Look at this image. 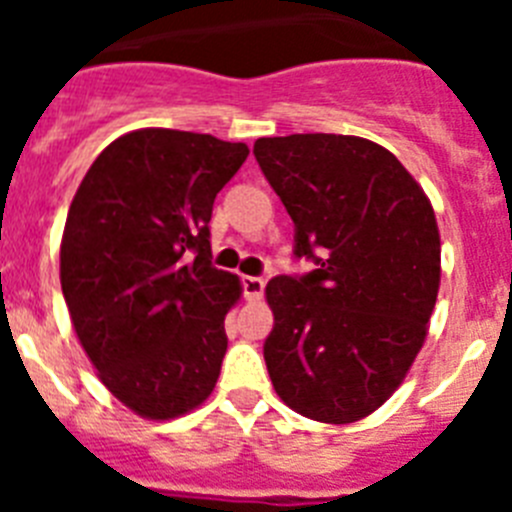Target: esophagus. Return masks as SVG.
<instances>
[{
	"instance_id": "obj_1",
	"label": "esophagus",
	"mask_w": 512,
	"mask_h": 512,
	"mask_svg": "<svg viewBox=\"0 0 512 512\" xmlns=\"http://www.w3.org/2000/svg\"><path fill=\"white\" fill-rule=\"evenodd\" d=\"M264 287L266 282L261 277H243V295H246L248 300H259V297L264 295Z\"/></svg>"
}]
</instances>
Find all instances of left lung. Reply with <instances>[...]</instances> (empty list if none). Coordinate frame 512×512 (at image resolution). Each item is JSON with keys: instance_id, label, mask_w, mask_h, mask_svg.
Segmentation results:
<instances>
[{"instance_id": "left-lung-1", "label": "left lung", "mask_w": 512, "mask_h": 512, "mask_svg": "<svg viewBox=\"0 0 512 512\" xmlns=\"http://www.w3.org/2000/svg\"><path fill=\"white\" fill-rule=\"evenodd\" d=\"M253 156L295 223V259L315 264L266 284L271 384L305 418L354 423L390 400L428 333L433 207L387 148L356 135L259 138Z\"/></svg>"}]
</instances>
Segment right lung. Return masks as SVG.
I'll return each instance as SVG.
<instances>
[{
    "label": "right lung",
    "instance_id": "right-lung-1",
    "mask_svg": "<svg viewBox=\"0 0 512 512\" xmlns=\"http://www.w3.org/2000/svg\"><path fill=\"white\" fill-rule=\"evenodd\" d=\"M246 156L212 135L135 130L74 194L61 241L71 323L104 387L143 418H179L215 390L241 282L212 266L210 217Z\"/></svg>",
    "mask_w": 512,
    "mask_h": 512
}]
</instances>
